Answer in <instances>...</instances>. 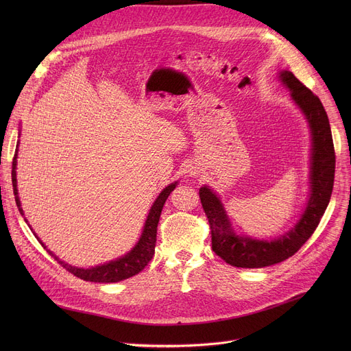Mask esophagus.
Wrapping results in <instances>:
<instances>
[{
	"label": "esophagus",
	"instance_id": "obj_1",
	"mask_svg": "<svg viewBox=\"0 0 351 351\" xmlns=\"http://www.w3.org/2000/svg\"><path fill=\"white\" fill-rule=\"evenodd\" d=\"M189 173H191V175H192V176H196V175H197V171H196V169H193V168H192V169H189Z\"/></svg>",
	"mask_w": 351,
	"mask_h": 351
}]
</instances>
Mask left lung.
<instances>
[{
  "label": "left lung",
  "instance_id": "left-lung-1",
  "mask_svg": "<svg viewBox=\"0 0 351 351\" xmlns=\"http://www.w3.org/2000/svg\"><path fill=\"white\" fill-rule=\"evenodd\" d=\"M278 77L290 90L291 101L299 108L310 128V192L304 209L294 226L279 237L265 241L239 234L220 196L206 185L199 189L202 206L210 226L212 249L226 263L236 267L259 269L289 259L316 230L333 192L336 156L330 122L323 104L290 71H280Z\"/></svg>",
  "mask_w": 351,
  "mask_h": 351
}]
</instances>
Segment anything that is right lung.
<instances>
[{
  "mask_svg": "<svg viewBox=\"0 0 351 351\" xmlns=\"http://www.w3.org/2000/svg\"><path fill=\"white\" fill-rule=\"evenodd\" d=\"M16 158H18V145H16V152L12 159L11 176H12V189H14V195H15L16 206H18L20 213L24 216V210L21 208V200H20V196H18V188H16ZM176 185H178V180L169 183V185L166 186L159 193V196L155 199V202L149 209V213H147V216H146L145 225H143L141 237L136 242V245L126 254H122L121 257H118V259L106 262L104 265H98V266L89 267V269L68 265L66 262L61 261L57 254H53L41 242V239L36 236L35 232H32V233L35 234L36 239H38L40 243L44 246V249H47V252L53 257V259L57 261L60 265H62L69 273L77 276V278L86 280V282H95V283H117V282L132 278V276L138 274L141 270L145 269V266H147V263L151 262V259L154 257V253H155V246H156V228L159 223V217H160L166 199H168V196L176 188ZM24 220L28 223V220L25 217H24ZM29 229L32 230L31 226H29Z\"/></svg>",
  "mask_w": 351,
  "mask_h": 351,
  "instance_id": "right-lung-1",
  "label": "right lung"
}]
</instances>
